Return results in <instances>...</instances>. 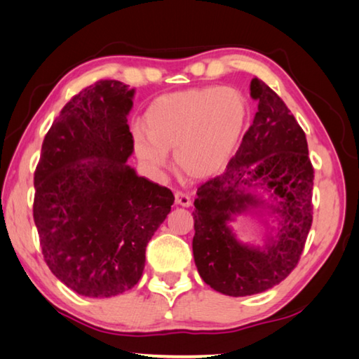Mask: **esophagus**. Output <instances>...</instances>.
<instances>
[{
    "label": "esophagus",
    "mask_w": 359,
    "mask_h": 359,
    "mask_svg": "<svg viewBox=\"0 0 359 359\" xmlns=\"http://www.w3.org/2000/svg\"><path fill=\"white\" fill-rule=\"evenodd\" d=\"M174 198H175V203H177V205H182V207H189V205H191V198H189V196L185 194V193L175 191Z\"/></svg>",
    "instance_id": "esophagus-1"
}]
</instances>
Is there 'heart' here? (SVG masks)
Masks as SVG:
<instances>
[{
	"instance_id": "heart-1",
	"label": "heart",
	"mask_w": 359,
	"mask_h": 359,
	"mask_svg": "<svg viewBox=\"0 0 359 359\" xmlns=\"http://www.w3.org/2000/svg\"><path fill=\"white\" fill-rule=\"evenodd\" d=\"M249 101L235 87H202L175 91L151 104L146 132L135 137L137 157L154 171L168 165V151L189 177L219 172L241 142Z\"/></svg>"
}]
</instances>
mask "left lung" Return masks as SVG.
I'll list each match as a JSON object with an SVG mask.
<instances>
[{"label": "left lung", "mask_w": 359, "mask_h": 359, "mask_svg": "<svg viewBox=\"0 0 359 359\" xmlns=\"http://www.w3.org/2000/svg\"><path fill=\"white\" fill-rule=\"evenodd\" d=\"M250 96L258 102L254 121L226 171L198 188L193 212L196 268L203 282L231 297L263 292L290 276L313 222L314 170L305 132L258 77L250 82ZM262 209L278 217L274 235L263 246L241 243L228 224Z\"/></svg>", "instance_id": "1"}]
</instances>
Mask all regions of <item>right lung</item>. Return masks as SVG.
<instances>
[{"mask_svg": "<svg viewBox=\"0 0 359 359\" xmlns=\"http://www.w3.org/2000/svg\"><path fill=\"white\" fill-rule=\"evenodd\" d=\"M135 90L100 81L73 96L41 144L34 172V222L48 268L86 297L129 291L143 276L146 245L174 194L126 165Z\"/></svg>", "mask_w": 359, "mask_h": 359, "instance_id": "add662e5", "label": "right lung"}]
</instances>
